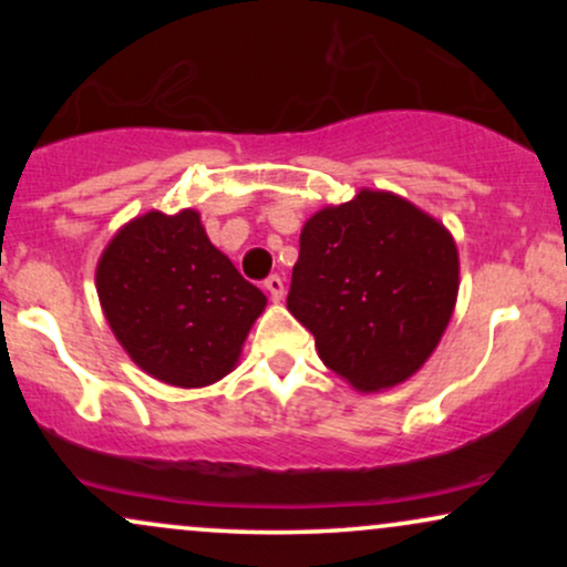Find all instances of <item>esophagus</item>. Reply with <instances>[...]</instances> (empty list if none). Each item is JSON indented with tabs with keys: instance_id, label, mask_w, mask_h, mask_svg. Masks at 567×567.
<instances>
[{
	"instance_id": "34e87169",
	"label": "esophagus",
	"mask_w": 567,
	"mask_h": 567,
	"mask_svg": "<svg viewBox=\"0 0 567 567\" xmlns=\"http://www.w3.org/2000/svg\"><path fill=\"white\" fill-rule=\"evenodd\" d=\"M264 288L269 290L271 301H275V303H279V301H282V298H285V279H282V277L271 275V277L264 282Z\"/></svg>"
}]
</instances>
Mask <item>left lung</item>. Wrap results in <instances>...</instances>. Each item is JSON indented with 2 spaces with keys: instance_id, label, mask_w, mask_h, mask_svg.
Here are the masks:
<instances>
[{
  "instance_id": "obj_1",
  "label": "left lung",
  "mask_w": 567,
  "mask_h": 567,
  "mask_svg": "<svg viewBox=\"0 0 567 567\" xmlns=\"http://www.w3.org/2000/svg\"><path fill=\"white\" fill-rule=\"evenodd\" d=\"M458 298V247L437 218L381 188L301 229L288 311L357 392L405 383L437 349Z\"/></svg>"
}]
</instances>
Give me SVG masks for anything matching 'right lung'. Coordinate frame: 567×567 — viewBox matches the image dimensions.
Wrapping results in <instances>:
<instances>
[{
  "instance_id": "add662e5",
  "label": "right lung",
  "mask_w": 567,
  "mask_h": 567,
  "mask_svg": "<svg viewBox=\"0 0 567 567\" xmlns=\"http://www.w3.org/2000/svg\"><path fill=\"white\" fill-rule=\"evenodd\" d=\"M103 317L143 373L178 389L237 368L266 296L207 239L197 210H148L114 234L95 266Z\"/></svg>"
}]
</instances>
